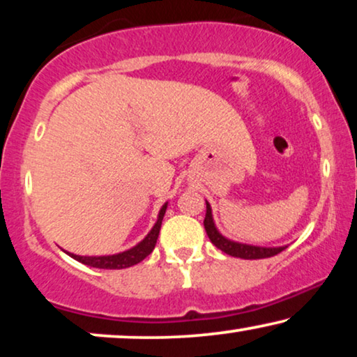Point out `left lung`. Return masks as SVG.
I'll list each match as a JSON object with an SVG mask.
<instances>
[{"instance_id":"8db88e82","label":"left lung","mask_w":357,"mask_h":357,"mask_svg":"<svg viewBox=\"0 0 357 357\" xmlns=\"http://www.w3.org/2000/svg\"><path fill=\"white\" fill-rule=\"evenodd\" d=\"M204 229H206V234L214 245H216L219 250H222L227 255L236 257V258H243V260H260V258H268L275 257L278 253L287 248V245L282 247H258V245H248V243L236 242L231 241V238L224 237L221 232L218 231L216 224H214L213 219V211L211 204L206 202V216H204Z\"/></svg>"}]
</instances>
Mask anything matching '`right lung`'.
I'll return each mask as SVG.
<instances>
[{
    "label": "right lung",
    "instance_id": "add662e5",
    "mask_svg": "<svg viewBox=\"0 0 357 357\" xmlns=\"http://www.w3.org/2000/svg\"><path fill=\"white\" fill-rule=\"evenodd\" d=\"M165 209H167V203H164L162 208L159 209L158 221H155L153 229L148 232V236H146L139 243H136L135 247L128 248V250L114 253V255H100V257H81L70 252L66 253L71 258H75L76 261L82 263V265L92 266V268H102V270H121V268L133 266L136 263L143 261L144 258L154 250L155 242H158V237H159L160 226H162Z\"/></svg>",
    "mask_w": 357,
    "mask_h": 357
}]
</instances>
